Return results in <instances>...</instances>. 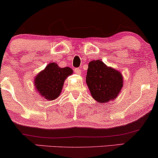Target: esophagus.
I'll use <instances>...</instances> for the list:
<instances>
[{"instance_id":"esophagus-1","label":"esophagus","mask_w":158,"mask_h":158,"mask_svg":"<svg viewBox=\"0 0 158 158\" xmlns=\"http://www.w3.org/2000/svg\"><path fill=\"white\" fill-rule=\"evenodd\" d=\"M74 72H75L76 73L78 74V75H80V74L81 73V71L79 68H74Z\"/></svg>"}]
</instances>
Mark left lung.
Listing matches in <instances>:
<instances>
[{"label":"left lung","instance_id":"1","mask_svg":"<svg viewBox=\"0 0 158 158\" xmlns=\"http://www.w3.org/2000/svg\"><path fill=\"white\" fill-rule=\"evenodd\" d=\"M86 82L92 97L98 102L106 103L121 92L123 77L121 72L107 67L102 61L94 60L88 64Z\"/></svg>","mask_w":158,"mask_h":158}]
</instances>
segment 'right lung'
<instances>
[{
    "label": "right lung",
    "mask_w": 158,
    "mask_h": 158,
    "mask_svg": "<svg viewBox=\"0 0 158 158\" xmlns=\"http://www.w3.org/2000/svg\"><path fill=\"white\" fill-rule=\"evenodd\" d=\"M71 68H60L55 62H51L35 78V86L37 92L48 101L59 97L64 80L71 75Z\"/></svg>",
    "instance_id": "right-lung-1"
}]
</instances>
